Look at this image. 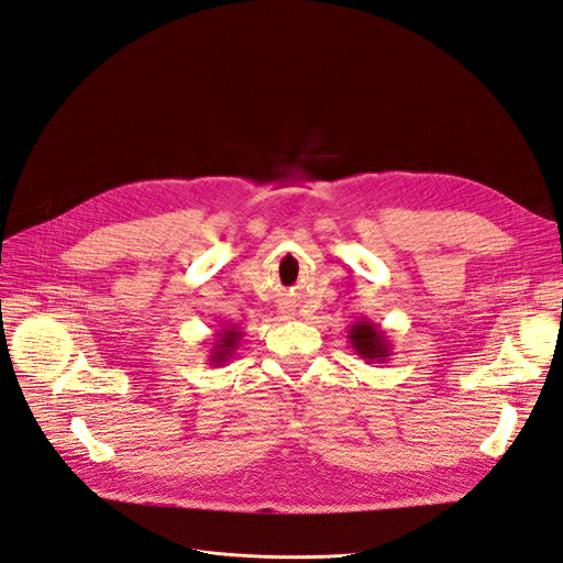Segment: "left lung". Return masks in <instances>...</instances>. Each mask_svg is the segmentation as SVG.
Returning a JSON list of instances; mask_svg holds the SVG:
<instances>
[{
  "label": "left lung",
  "mask_w": 563,
  "mask_h": 563,
  "mask_svg": "<svg viewBox=\"0 0 563 563\" xmlns=\"http://www.w3.org/2000/svg\"><path fill=\"white\" fill-rule=\"evenodd\" d=\"M347 340L352 350L362 356L366 364H385L389 362L391 356V343L387 338V331L380 329L378 323H373L368 319H360L354 321L350 331H347Z\"/></svg>",
  "instance_id": "1"
}]
</instances>
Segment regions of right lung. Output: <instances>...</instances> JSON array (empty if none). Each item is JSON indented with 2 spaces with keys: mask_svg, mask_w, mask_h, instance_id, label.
<instances>
[{
  "mask_svg": "<svg viewBox=\"0 0 563 563\" xmlns=\"http://www.w3.org/2000/svg\"><path fill=\"white\" fill-rule=\"evenodd\" d=\"M242 338H244V331L240 327H234V323H223L220 327V331L216 333V343L213 347L209 350V364L211 366H225L232 356L236 354V350H240L242 345Z\"/></svg>",
  "mask_w": 563,
  "mask_h": 563,
  "instance_id": "1",
  "label": "right lung"
}]
</instances>
